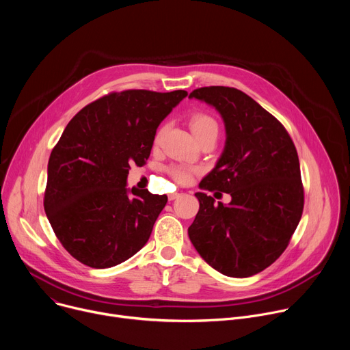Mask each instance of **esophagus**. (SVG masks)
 Wrapping results in <instances>:
<instances>
[{
    "label": "esophagus",
    "mask_w": 350,
    "mask_h": 350,
    "mask_svg": "<svg viewBox=\"0 0 350 350\" xmlns=\"http://www.w3.org/2000/svg\"><path fill=\"white\" fill-rule=\"evenodd\" d=\"M180 196H181V193H178V192L169 193V201H174V199H177V198H180Z\"/></svg>",
    "instance_id": "obj_1"
}]
</instances>
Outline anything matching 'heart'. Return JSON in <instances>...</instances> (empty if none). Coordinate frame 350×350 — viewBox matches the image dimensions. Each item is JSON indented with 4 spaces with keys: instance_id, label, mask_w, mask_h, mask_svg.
Here are the masks:
<instances>
[{
    "instance_id": "1",
    "label": "heart",
    "mask_w": 350,
    "mask_h": 350,
    "mask_svg": "<svg viewBox=\"0 0 350 350\" xmlns=\"http://www.w3.org/2000/svg\"><path fill=\"white\" fill-rule=\"evenodd\" d=\"M189 126H191V130L195 134L196 139H201V138H204L206 135H212V134H216V135L219 134V124H217V122L212 116H209L206 113H195V115H192L191 120H189ZM163 130H165V127L159 130V133L157 135V139L161 138ZM167 172H169L170 177L174 180V183H177V184H187V183H189L191 178H192V174H193V172L191 169L184 167V166H170L167 169ZM169 188H173V185L170 184Z\"/></svg>"
}]
</instances>
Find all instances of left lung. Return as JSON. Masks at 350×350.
I'll list each match as a JSON object with an SVG mask.
<instances>
[{
    "mask_svg": "<svg viewBox=\"0 0 350 350\" xmlns=\"http://www.w3.org/2000/svg\"><path fill=\"white\" fill-rule=\"evenodd\" d=\"M212 105L226 126V146L196 192L199 211L188 235L202 259L228 277H251L285 251L304 212L296 148L285 127L255 99L223 85L189 94ZM232 195L228 206L206 193ZM220 192V193H221Z\"/></svg>",
    "mask_w": 350,
    "mask_h": 350,
    "instance_id": "1",
    "label": "left lung"
}]
</instances>
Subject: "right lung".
I'll list each match as a JSON object with an SVG mask.
<instances>
[{
  "instance_id": "right-lung-1",
  "label": "right lung",
  "mask_w": 350,
  "mask_h": 350,
  "mask_svg": "<svg viewBox=\"0 0 350 350\" xmlns=\"http://www.w3.org/2000/svg\"><path fill=\"white\" fill-rule=\"evenodd\" d=\"M187 95L184 90L111 92L68 123L48 161L44 209L80 263L113 267L149 239L167 196L129 189L127 174L131 165H145L158 126Z\"/></svg>"
}]
</instances>
